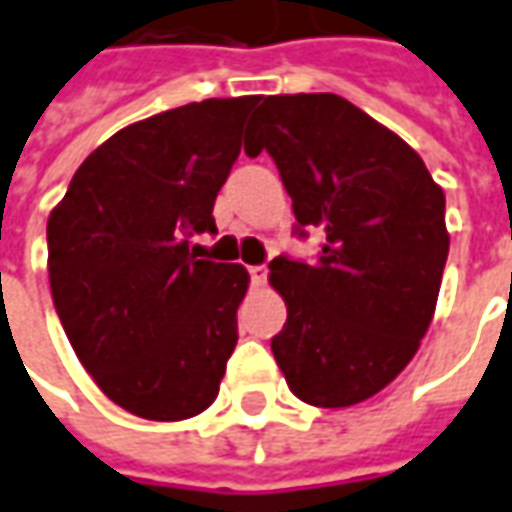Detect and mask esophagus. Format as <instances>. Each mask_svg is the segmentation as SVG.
<instances>
[{
  "label": "esophagus",
  "mask_w": 512,
  "mask_h": 512,
  "mask_svg": "<svg viewBox=\"0 0 512 512\" xmlns=\"http://www.w3.org/2000/svg\"><path fill=\"white\" fill-rule=\"evenodd\" d=\"M266 274H269L266 266H249V277H252L255 286H263V283H266Z\"/></svg>",
  "instance_id": "34e87169"
}]
</instances>
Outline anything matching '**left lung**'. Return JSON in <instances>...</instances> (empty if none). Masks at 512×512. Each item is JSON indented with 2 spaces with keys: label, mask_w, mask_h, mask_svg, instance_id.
<instances>
[{
  "label": "left lung",
  "mask_w": 512,
  "mask_h": 512,
  "mask_svg": "<svg viewBox=\"0 0 512 512\" xmlns=\"http://www.w3.org/2000/svg\"><path fill=\"white\" fill-rule=\"evenodd\" d=\"M243 147L274 158L297 235H323L314 263H269L289 311L274 360L309 405L365 402L431 326L450 246L445 192L397 133L334 93L263 98Z\"/></svg>",
  "instance_id": "8db88e82"
}]
</instances>
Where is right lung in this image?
Returning <instances> with one entry per match:
<instances>
[{
    "instance_id": "add662e5",
    "label": "right lung",
    "mask_w": 512,
    "mask_h": 512,
    "mask_svg": "<svg viewBox=\"0 0 512 512\" xmlns=\"http://www.w3.org/2000/svg\"><path fill=\"white\" fill-rule=\"evenodd\" d=\"M260 96L206 98L135 121L76 169L47 218L53 306L76 357L124 411H206L238 345L249 272L201 260L212 206Z\"/></svg>"
}]
</instances>
